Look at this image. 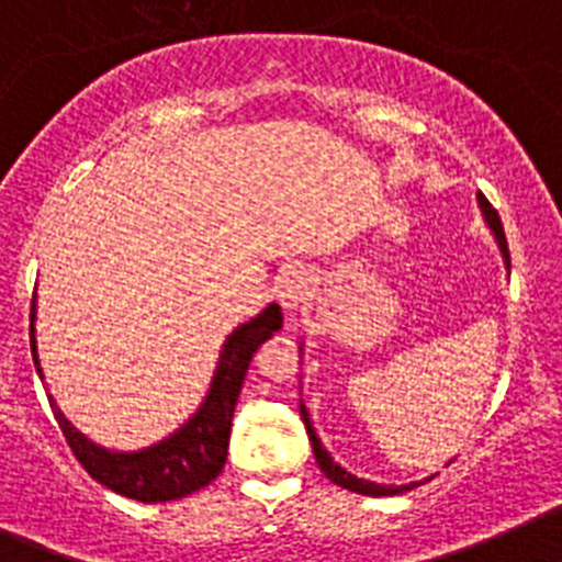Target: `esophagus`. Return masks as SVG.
<instances>
[{"mask_svg":"<svg viewBox=\"0 0 562 562\" xmlns=\"http://www.w3.org/2000/svg\"><path fill=\"white\" fill-rule=\"evenodd\" d=\"M311 271L305 269H288L282 271V277L277 280V300L285 307L288 313H296L311 296Z\"/></svg>","mask_w":562,"mask_h":562,"instance_id":"1","label":"esophagus"}]
</instances>
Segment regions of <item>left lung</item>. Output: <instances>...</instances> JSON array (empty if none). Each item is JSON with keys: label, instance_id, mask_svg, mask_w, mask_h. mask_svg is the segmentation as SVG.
I'll return each mask as SVG.
<instances>
[{"label": "left lung", "instance_id": "1", "mask_svg": "<svg viewBox=\"0 0 562 562\" xmlns=\"http://www.w3.org/2000/svg\"><path fill=\"white\" fill-rule=\"evenodd\" d=\"M479 204H482L484 218H487L490 229L495 232V240H498V246H502L504 260L509 262L507 237H504V226H502V218H498V212L493 210V204H490V201L484 199L482 193H479ZM300 414H302V423H305V428H307V439H311V445H313V457H316L318 470H322V473H325V476L330 479L333 484H338V487H344V490H350V493H361V495H397V493H406V490L417 487V482H414V484H401V487H397V484L363 482V479H356V476H352V473H347V470H344L341 464L333 462L330 453H327L325 448H322V442H318L316 431H313V426H311V417H307V412H305V406H302V403H300Z\"/></svg>", "mask_w": 562, "mask_h": 562}]
</instances>
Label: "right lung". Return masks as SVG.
<instances>
[{"instance_id":"add662e5","label":"right lung","mask_w":562,"mask_h":562,"mask_svg":"<svg viewBox=\"0 0 562 562\" xmlns=\"http://www.w3.org/2000/svg\"><path fill=\"white\" fill-rule=\"evenodd\" d=\"M33 311L35 305L30 307V322L35 318ZM280 327V305L266 307L260 316L251 318L249 325L237 327L226 338L218 372H215V381H212V389L206 394L204 406L199 408V414L181 431H176L173 437L154 445L148 451H103V448L92 445L86 437H80L64 419V414L53 408L60 434H64L67 445L72 448L75 459L83 464L86 473L94 482L103 484V487L145 504L184 498V495L206 487L224 470L226 451H229L232 414H235L237 394H240V386H244L246 369H249L255 352L260 350V344L269 341ZM30 350H33L35 369H38L33 325H30Z\"/></svg>"}]
</instances>
